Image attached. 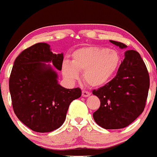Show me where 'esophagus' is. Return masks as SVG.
Masks as SVG:
<instances>
[{"label":"esophagus","instance_id":"esophagus-1","mask_svg":"<svg viewBox=\"0 0 157 157\" xmlns=\"http://www.w3.org/2000/svg\"><path fill=\"white\" fill-rule=\"evenodd\" d=\"M82 97H84V98H87L89 96H90V93L88 92V91L83 90L82 93Z\"/></svg>","mask_w":157,"mask_h":157}]
</instances>
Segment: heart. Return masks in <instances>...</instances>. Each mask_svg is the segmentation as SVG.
<instances>
[{
	"instance_id": "b5f03b06",
	"label": "heart",
	"mask_w": 157,
	"mask_h": 157,
	"mask_svg": "<svg viewBox=\"0 0 157 157\" xmlns=\"http://www.w3.org/2000/svg\"><path fill=\"white\" fill-rule=\"evenodd\" d=\"M121 63L120 53L105 47L85 46L72 53L71 63L63 62L62 73L67 79L78 80L79 72H84L86 82L93 87H100L109 82Z\"/></svg>"
}]
</instances>
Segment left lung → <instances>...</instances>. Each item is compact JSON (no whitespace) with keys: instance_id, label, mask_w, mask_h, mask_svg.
Masks as SVG:
<instances>
[{"instance_id":"obj_1","label":"left lung","mask_w":157,"mask_h":157,"mask_svg":"<svg viewBox=\"0 0 157 157\" xmlns=\"http://www.w3.org/2000/svg\"><path fill=\"white\" fill-rule=\"evenodd\" d=\"M110 42L126 48L122 42ZM125 58L112 80L93 94L100 99L101 106L93 114L100 127L108 130L129 126L142 113L149 88V75L140 54L134 50L125 52Z\"/></svg>"}]
</instances>
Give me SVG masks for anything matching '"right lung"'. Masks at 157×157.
<instances>
[{
	"label": "right lung",
	"instance_id": "1",
	"mask_svg": "<svg viewBox=\"0 0 157 157\" xmlns=\"http://www.w3.org/2000/svg\"><path fill=\"white\" fill-rule=\"evenodd\" d=\"M63 60V53H52L48 44L37 43L14 62L9 78L14 112L36 132H51L61 127L71 102L82 95L79 88L69 90L58 83L54 68L61 71Z\"/></svg>",
	"mask_w": 157,
	"mask_h": 157
}]
</instances>
